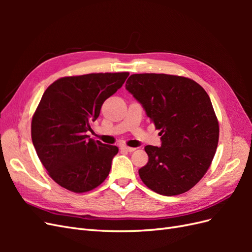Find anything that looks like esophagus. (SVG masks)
Instances as JSON below:
<instances>
[{
  "mask_svg": "<svg viewBox=\"0 0 252 252\" xmlns=\"http://www.w3.org/2000/svg\"><path fill=\"white\" fill-rule=\"evenodd\" d=\"M121 150L127 151V152H132V151L135 150V148H133V147H127V146H122V147H121Z\"/></svg>",
  "mask_w": 252,
  "mask_h": 252,
  "instance_id": "34e87169",
  "label": "esophagus"
}]
</instances>
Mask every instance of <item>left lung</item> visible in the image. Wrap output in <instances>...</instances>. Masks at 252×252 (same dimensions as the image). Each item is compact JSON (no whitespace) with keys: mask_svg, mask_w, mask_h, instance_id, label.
Masks as SVG:
<instances>
[{"mask_svg":"<svg viewBox=\"0 0 252 252\" xmlns=\"http://www.w3.org/2000/svg\"><path fill=\"white\" fill-rule=\"evenodd\" d=\"M126 89L161 132L162 146L145 147L143 183L162 195L191 189L208 170L219 142V122L210 97L196 82L164 73L132 74Z\"/></svg>","mask_w":252,"mask_h":252,"instance_id":"obj_1","label":"left lung"}]
</instances>
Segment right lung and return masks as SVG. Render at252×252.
I'll return each mask as SVG.
<instances>
[{"mask_svg":"<svg viewBox=\"0 0 252 252\" xmlns=\"http://www.w3.org/2000/svg\"><path fill=\"white\" fill-rule=\"evenodd\" d=\"M128 72L66 77L45 90L32 117V139L50 178L82 193L108 177L119 148L87 135L106 98L123 86Z\"/></svg>","mask_w":252,"mask_h":252,"instance_id":"obj_1","label":"right lung"}]
</instances>
